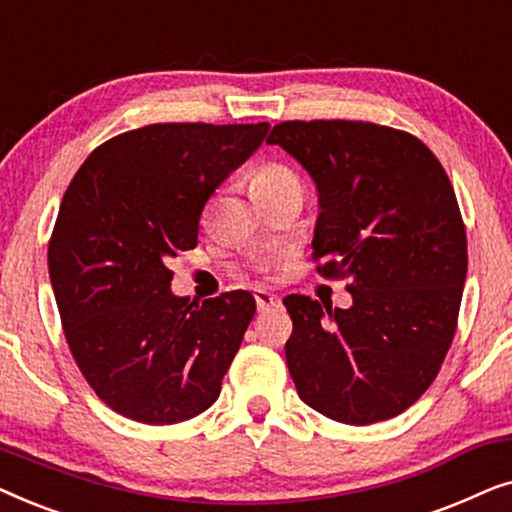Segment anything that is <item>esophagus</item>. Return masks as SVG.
Returning a JSON list of instances; mask_svg holds the SVG:
<instances>
[{
    "label": "esophagus",
    "instance_id": "obj_1",
    "mask_svg": "<svg viewBox=\"0 0 512 512\" xmlns=\"http://www.w3.org/2000/svg\"><path fill=\"white\" fill-rule=\"evenodd\" d=\"M256 305L261 312H268V310H275V307L282 305V300L275 293L270 291H256Z\"/></svg>",
    "mask_w": 512,
    "mask_h": 512
}]
</instances>
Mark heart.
I'll use <instances>...</instances> for the list:
<instances>
[{"label": "heart", "mask_w": 512, "mask_h": 512, "mask_svg": "<svg viewBox=\"0 0 512 512\" xmlns=\"http://www.w3.org/2000/svg\"><path fill=\"white\" fill-rule=\"evenodd\" d=\"M289 188H300V179L296 177V172L279 163L261 165L249 179V191L254 198L282 193V191H289Z\"/></svg>", "instance_id": "1"}]
</instances>
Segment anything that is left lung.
Instances as JSON below:
<instances>
[{
  "instance_id": "1",
  "label": "left lung",
  "mask_w": 512,
  "mask_h": 512,
  "mask_svg": "<svg viewBox=\"0 0 512 512\" xmlns=\"http://www.w3.org/2000/svg\"><path fill=\"white\" fill-rule=\"evenodd\" d=\"M279 144L319 193L317 272L349 279L352 307L284 298L286 366L321 415L366 426L408 410L457 331L468 251L457 195L429 146L363 121H284Z\"/></svg>"
}]
</instances>
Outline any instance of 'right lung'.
Segmentation results:
<instances>
[{
    "label": "right lung",
    "instance_id": "right-lung-1",
    "mask_svg": "<svg viewBox=\"0 0 512 512\" xmlns=\"http://www.w3.org/2000/svg\"><path fill=\"white\" fill-rule=\"evenodd\" d=\"M268 123H156L123 132L74 174L48 242V275L81 375L118 415L177 424L221 394L256 312L249 291L188 303L170 261L198 244L205 202Z\"/></svg>",
    "mask_w": 512,
    "mask_h": 512
}]
</instances>
